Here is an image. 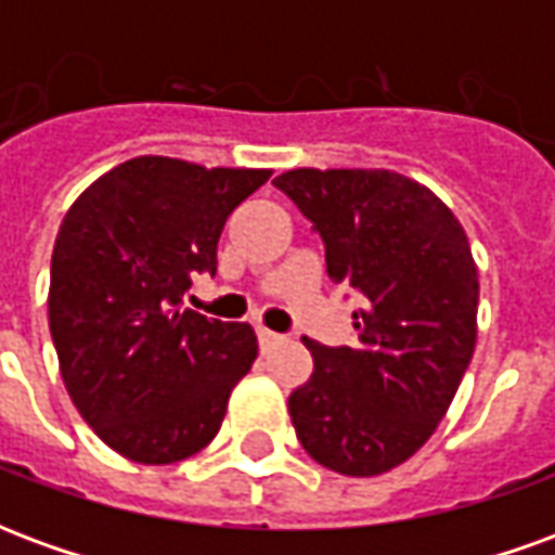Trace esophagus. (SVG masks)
<instances>
[{
	"instance_id": "esophagus-1",
	"label": "esophagus",
	"mask_w": 555,
	"mask_h": 555,
	"mask_svg": "<svg viewBox=\"0 0 555 555\" xmlns=\"http://www.w3.org/2000/svg\"><path fill=\"white\" fill-rule=\"evenodd\" d=\"M285 341V336H279V333H273V330H258V348H261V353H267V350H273L276 345H282Z\"/></svg>"
}]
</instances>
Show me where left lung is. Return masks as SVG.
Segmentation results:
<instances>
[{
  "label": "left lung",
  "mask_w": 555,
  "mask_h": 555,
  "mask_svg": "<svg viewBox=\"0 0 555 555\" xmlns=\"http://www.w3.org/2000/svg\"><path fill=\"white\" fill-rule=\"evenodd\" d=\"M276 190L321 234L326 273L360 294L353 345L312 350L288 413L314 461L380 476L440 425L476 350L478 273L461 222L422 183L386 169H291Z\"/></svg>",
  "instance_id": "obj_1"
}]
</instances>
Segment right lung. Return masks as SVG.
<instances>
[{
  "mask_svg": "<svg viewBox=\"0 0 555 555\" xmlns=\"http://www.w3.org/2000/svg\"><path fill=\"white\" fill-rule=\"evenodd\" d=\"M267 178V169L127 159L79 195L59 229L50 333L67 396L137 464L202 452L253 369V326L183 309V294L198 273H217L225 219Z\"/></svg>",
  "mask_w": 555,
  "mask_h": 555,
  "instance_id": "right-lung-1",
  "label": "right lung"
}]
</instances>
